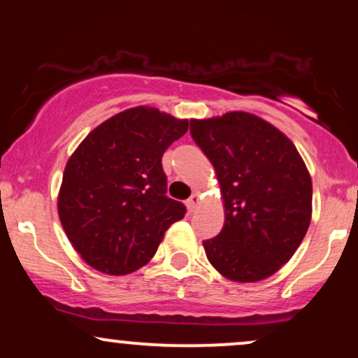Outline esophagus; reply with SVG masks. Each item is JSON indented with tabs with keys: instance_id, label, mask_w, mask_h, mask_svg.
Instances as JSON below:
<instances>
[{
	"instance_id": "34e87169",
	"label": "esophagus",
	"mask_w": 358,
	"mask_h": 358,
	"mask_svg": "<svg viewBox=\"0 0 358 358\" xmlns=\"http://www.w3.org/2000/svg\"><path fill=\"white\" fill-rule=\"evenodd\" d=\"M199 203H200V196H199V193H193V195L190 196V199L187 200V207H188V210H190V212H195V208L199 207Z\"/></svg>"
}]
</instances>
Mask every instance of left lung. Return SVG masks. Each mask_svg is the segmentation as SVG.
<instances>
[{
    "mask_svg": "<svg viewBox=\"0 0 358 358\" xmlns=\"http://www.w3.org/2000/svg\"><path fill=\"white\" fill-rule=\"evenodd\" d=\"M190 134L215 168L225 207L219 236L203 241L208 261L231 281L273 276L296 252L311 220L313 188L296 146L242 110L192 119Z\"/></svg>",
    "mask_w": 358,
    "mask_h": 358,
    "instance_id": "8db88e82",
    "label": "left lung"
}]
</instances>
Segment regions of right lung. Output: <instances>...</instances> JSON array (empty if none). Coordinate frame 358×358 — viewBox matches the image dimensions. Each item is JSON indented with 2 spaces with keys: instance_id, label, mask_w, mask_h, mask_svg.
Returning a JSON list of instances; mask_svg holds the SVG:
<instances>
[{
  "instance_id": "right-lung-1",
  "label": "right lung",
  "mask_w": 358,
  "mask_h": 358,
  "mask_svg": "<svg viewBox=\"0 0 358 358\" xmlns=\"http://www.w3.org/2000/svg\"><path fill=\"white\" fill-rule=\"evenodd\" d=\"M187 119L155 108L122 110L73 151L59 193V217L80 257L122 276L155 256L185 205L166 196L162 158L187 133Z\"/></svg>"
}]
</instances>
